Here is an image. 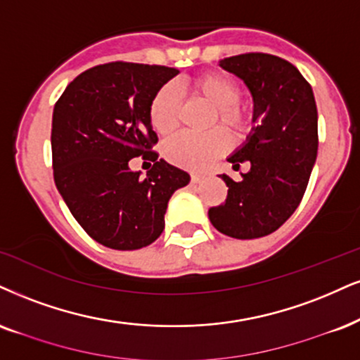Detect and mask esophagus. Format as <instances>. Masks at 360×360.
<instances>
[{"label": "esophagus", "instance_id": "1", "mask_svg": "<svg viewBox=\"0 0 360 360\" xmlns=\"http://www.w3.org/2000/svg\"><path fill=\"white\" fill-rule=\"evenodd\" d=\"M190 180H192V184H200V181L203 180V175H200V173H192Z\"/></svg>", "mask_w": 360, "mask_h": 360}]
</instances>
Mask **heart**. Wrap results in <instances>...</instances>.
Instances as JSON below:
<instances>
[{
	"label": "heart",
	"mask_w": 360,
	"mask_h": 360,
	"mask_svg": "<svg viewBox=\"0 0 360 360\" xmlns=\"http://www.w3.org/2000/svg\"><path fill=\"white\" fill-rule=\"evenodd\" d=\"M193 96L207 101L215 110L214 123L219 122L233 136H243L252 128L254 115L247 105L240 103V86L227 75L205 73L190 83ZM181 100L173 85H163L152 96L148 105L150 125L158 135H170L180 123ZM230 146L229 135L220 128L203 135L197 133H179L163 146L168 162L175 165L197 170L207 167Z\"/></svg>",
	"instance_id": "1"
}]
</instances>
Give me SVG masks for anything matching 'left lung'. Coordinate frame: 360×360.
Returning <instances> with one entry per match:
<instances>
[{
  "mask_svg": "<svg viewBox=\"0 0 360 360\" xmlns=\"http://www.w3.org/2000/svg\"><path fill=\"white\" fill-rule=\"evenodd\" d=\"M243 79L254 98V128L227 158L235 170H250L235 181L221 175L225 202L208 210L219 232L233 238L272 233L295 212L317 158V106L312 86L294 65L267 53H245L220 60Z\"/></svg>",
  "mask_w": 360,
  "mask_h": 360,
  "instance_id": "obj_1",
  "label": "left lung"
}]
</instances>
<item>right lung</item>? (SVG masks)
<instances>
[{"mask_svg":"<svg viewBox=\"0 0 360 360\" xmlns=\"http://www.w3.org/2000/svg\"><path fill=\"white\" fill-rule=\"evenodd\" d=\"M176 68L113 61L93 66L66 86L51 123L53 176L72 215L93 240L136 250L157 240L175 190L190 175L153 152L152 96ZM154 162L145 179L127 162Z\"/></svg>","mask_w":360,"mask_h":360,"instance_id":"1","label":"right lung"}]
</instances>
